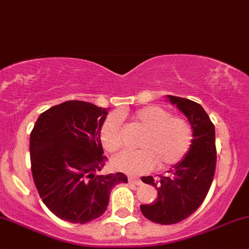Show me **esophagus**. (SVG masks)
Returning <instances> with one entry per match:
<instances>
[{
    "mask_svg": "<svg viewBox=\"0 0 249 249\" xmlns=\"http://www.w3.org/2000/svg\"><path fill=\"white\" fill-rule=\"evenodd\" d=\"M129 183L130 184H135V185H141V180L139 179V178H134V177H130L129 178Z\"/></svg>",
    "mask_w": 249,
    "mask_h": 249,
    "instance_id": "34e87169",
    "label": "esophagus"
}]
</instances>
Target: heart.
<instances>
[{"instance_id": "b5f03b06", "label": "heart", "mask_w": 249, "mask_h": 249, "mask_svg": "<svg viewBox=\"0 0 249 249\" xmlns=\"http://www.w3.org/2000/svg\"><path fill=\"white\" fill-rule=\"evenodd\" d=\"M132 119L145 129L140 140L141 149L123 152L112 159L115 170L129 175L144 173L153 167L170 169L187 155L192 147L194 131L188 120L172 117L169 109L159 106L143 107L132 114ZM104 149L115 153L122 147V119L118 114L105 118L99 130Z\"/></svg>"}]
</instances>
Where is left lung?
Returning a JSON list of instances; mask_svg holds the SVG:
<instances>
[{
    "mask_svg": "<svg viewBox=\"0 0 249 249\" xmlns=\"http://www.w3.org/2000/svg\"><path fill=\"white\" fill-rule=\"evenodd\" d=\"M167 99L188 118L194 139L187 155L166 176L159 180L152 176L142 177L143 182L157 188L158 199L141 205V212L162 225L182 222L200 207L212 184L217 161L214 125L201 105L172 95H167Z\"/></svg>",
    "mask_w": 249,
    "mask_h": 249,
    "instance_id": "8db88e82",
    "label": "left lung"
}]
</instances>
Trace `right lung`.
Masks as SVG:
<instances>
[{
    "instance_id": "obj_1",
    "label": "right lung",
    "mask_w": 249,
    "mask_h": 249,
    "mask_svg": "<svg viewBox=\"0 0 249 249\" xmlns=\"http://www.w3.org/2000/svg\"><path fill=\"white\" fill-rule=\"evenodd\" d=\"M84 101H66L42 113L30 136L34 182L42 201L60 219L74 224L99 218L110 190L127 183L122 172L101 175L104 157L99 130L107 115Z\"/></svg>"
}]
</instances>
